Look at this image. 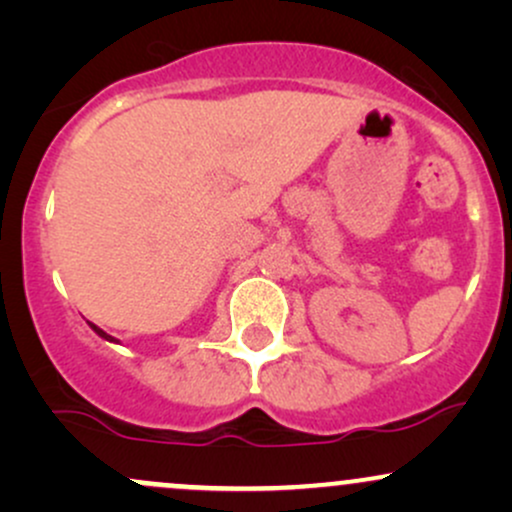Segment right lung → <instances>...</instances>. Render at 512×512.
<instances>
[{
	"label": "right lung",
	"instance_id": "right-lung-1",
	"mask_svg": "<svg viewBox=\"0 0 512 512\" xmlns=\"http://www.w3.org/2000/svg\"><path fill=\"white\" fill-rule=\"evenodd\" d=\"M88 327H91V330H93V332H96V334H98V337H103V339H105V342H117V339H115V337H110V334H108V332H103V330H101V327H98V325H93V322H88Z\"/></svg>",
	"mask_w": 512,
	"mask_h": 512
}]
</instances>
